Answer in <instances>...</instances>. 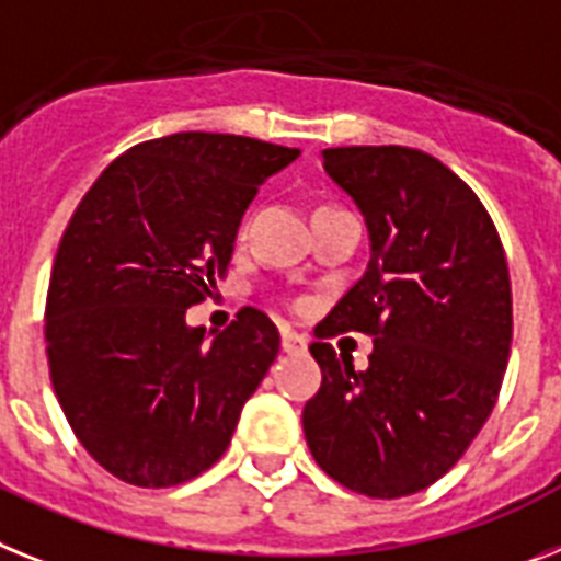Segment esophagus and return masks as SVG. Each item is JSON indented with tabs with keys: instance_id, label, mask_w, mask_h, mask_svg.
<instances>
[{
	"instance_id": "1",
	"label": "esophagus",
	"mask_w": 561,
	"mask_h": 561,
	"mask_svg": "<svg viewBox=\"0 0 561 561\" xmlns=\"http://www.w3.org/2000/svg\"><path fill=\"white\" fill-rule=\"evenodd\" d=\"M308 347V339L294 331H282V351L285 353H302Z\"/></svg>"
}]
</instances>
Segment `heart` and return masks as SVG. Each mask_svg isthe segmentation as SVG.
Here are the masks:
<instances>
[{"mask_svg":"<svg viewBox=\"0 0 561 561\" xmlns=\"http://www.w3.org/2000/svg\"><path fill=\"white\" fill-rule=\"evenodd\" d=\"M242 233H244V225H242V228H239V237H242Z\"/></svg>","mask_w":561,"mask_h":561,"instance_id":"heart-1","label":"heart"}]
</instances>
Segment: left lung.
<instances>
[{
	"label": "left lung",
	"instance_id": "1",
	"mask_svg": "<svg viewBox=\"0 0 561 561\" xmlns=\"http://www.w3.org/2000/svg\"><path fill=\"white\" fill-rule=\"evenodd\" d=\"M328 176L359 205L368 271L317 324L322 388L302 411L308 448L370 499L431 488L491 416L513 339L502 239L479 196L431 153L328 148ZM368 332V371L336 357V332Z\"/></svg>",
	"mask_w": 561,
	"mask_h": 561
}]
</instances>
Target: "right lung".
Returning <instances> with one entry per match:
<instances>
[{
    "instance_id": "right-lung-1",
    "label": "right lung",
    "mask_w": 561,
    "mask_h": 561,
    "mask_svg": "<svg viewBox=\"0 0 561 561\" xmlns=\"http://www.w3.org/2000/svg\"><path fill=\"white\" fill-rule=\"evenodd\" d=\"M296 157L251 136H162L113 159L70 216L45 302L50 382L122 482L173 488L228 450L279 331L242 308L205 342L185 313L225 279L259 185Z\"/></svg>"
}]
</instances>
